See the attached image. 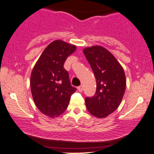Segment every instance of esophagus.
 I'll list each match as a JSON object with an SVG mask.
<instances>
[{"instance_id": "obj_1", "label": "esophagus", "mask_w": 154, "mask_h": 154, "mask_svg": "<svg viewBox=\"0 0 154 154\" xmlns=\"http://www.w3.org/2000/svg\"><path fill=\"white\" fill-rule=\"evenodd\" d=\"M77 89H78V91H80V92H82V91H83V86H78Z\"/></svg>"}]
</instances>
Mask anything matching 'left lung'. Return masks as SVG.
Instances as JSON below:
<instances>
[{
	"label": "left lung",
	"mask_w": 154,
	"mask_h": 154,
	"mask_svg": "<svg viewBox=\"0 0 154 154\" xmlns=\"http://www.w3.org/2000/svg\"><path fill=\"white\" fill-rule=\"evenodd\" d=\"M83 53L95 76L97 89L93 97H86V106L92 116L103 119L120 105L126 89L123 68L106 48L94 45Z\"/></svg>",
	"instance_id": "1"
}]
</instances>
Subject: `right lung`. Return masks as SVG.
Returning a JSON list of instances; mask_svg holds the SVG:
<instances>
[{
	"label": "right lung",
	"mask_w": 154,
	"mask_h": 154,
	"mask_svg": "<svg viewBox=\"0 0 154 154\" xmlns=\"http://www.w3.org/2000/svg\"><path fill=\"white\" fill-rule=\"evenodd\" d=\"M76 46L55 40L44 50L32 70L30 88L35 106L50 118H56L67 109L76 88L71 86L64 63Z\"/></svg>",
	"instance_id": "1"
}]
</instances>
